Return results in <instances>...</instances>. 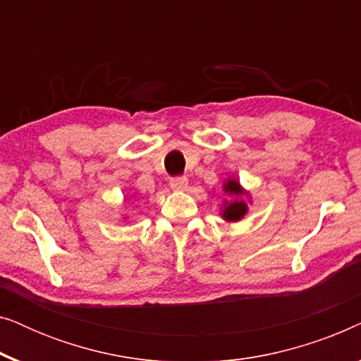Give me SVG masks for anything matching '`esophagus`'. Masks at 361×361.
<instances>
[{
  "instance_id": "obj_1",
  "label": "esophagus",
  "mask_w": 361,
  "mask_h": 361,
  "mask_svg": "<svg viewBox=\"0 0 361 361\" xmlns=\"http://www.w3.org/2000/svg\"><path fill=\"white\" fill-rule=\"evenodd\" d=\"M187 184H189V180H187L185 176H176L171 179V187L174 190H184Z\"/></svg>"
}]
</instances>
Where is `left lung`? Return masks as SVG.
Instances as JSON below:
<instances>
[{
  "instance_id": "8db88e82",
  "label": "left lung",
  "mask_w": 361,
  "mask_h": 361,
  "mask_svg": "<svg viewBox=\"0 0 361 361\" xmlns=\"http://www.w3.org/2000/svg\"><path fill=\"white\" fill-rule=\"evenodd\" d=\"M225 190L228 192V194H235V195H238V194H241V189H240V185H238V182L236 180H230L228 184L225 185ZM246 214V204L243 200H235V202H231V204H228L226 205V209L224 210V216L228 221H236V220H240L241 216H243Z\"/></svg>"
}]
</instances>
